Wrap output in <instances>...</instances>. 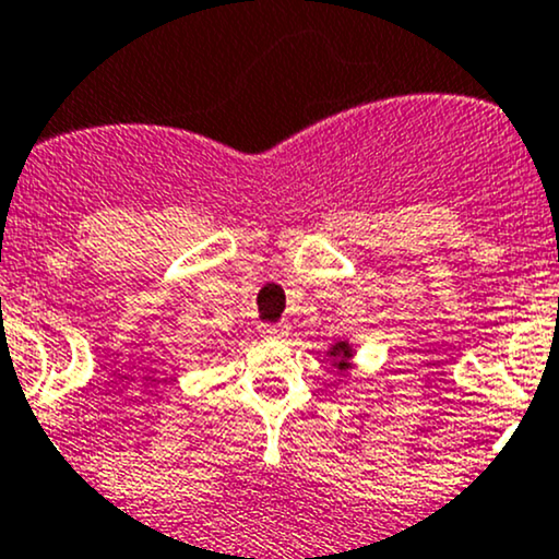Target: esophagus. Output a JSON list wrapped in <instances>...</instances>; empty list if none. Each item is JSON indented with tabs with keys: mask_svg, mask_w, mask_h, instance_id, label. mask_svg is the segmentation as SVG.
Instances as JSON below:
<instances>
[{
	"mask_svg": "<svg viewBox=\"0 0 559 559\" xmlns=\"http://www.w3.org/2000/svg\"><path fill=\"white\" fill-rule=\"evenodd\" d=\"M260 331L265 336H270V340H284V336L289 334V329H286L284 323H262Z\"/></svg>",
	"mask_w": 559,
	"mask_h": 559,
	"instance_id": "34e87169",
	"label": "esophagus"
}]
</instances>
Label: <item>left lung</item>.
I'll return each instance as SVG.
<instances>
[{
	"instance_id": "obj_1",
	"label": "left lung",
	"mask_w": 559,
	"mask_h": 559,
	"mask_svg": "<svg viewBox=\"0 0 559 559\" xmlns=\"http://www.w3.org/2000/svg\"><path fill=\"white\" fill-rule=\"evenodd\" d=\"M329 358H334L336 369L347 371L349 369V358H353V347H349L347 342H336V345L329 349Z\"/></svg>"
}]
</instances>
